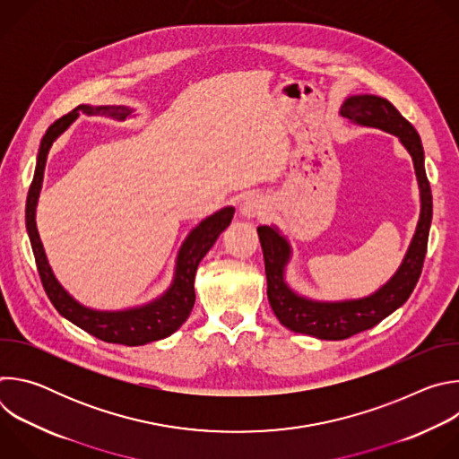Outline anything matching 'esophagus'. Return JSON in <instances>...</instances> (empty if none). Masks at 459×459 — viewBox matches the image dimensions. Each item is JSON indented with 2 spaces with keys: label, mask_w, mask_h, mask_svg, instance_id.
Masks as SVG:
<instances>
[{
  "label": "esophagus",
  "mask_w": 459,
  "mask_h": 459,
  "mask_svg": "<svg viewBox=\"0 0 459 459\" xmlns=\"http://www.w3.org/2000/svg\"><path fill=\"white\" fill-rule=\"evenodd\" d=\"M265 212H267V205L264 200L259 198V195H247V198L239 205V214L248 220L265 216Z\"/></svg>",
  "instance_id": "34e87169"
}]
</instances>
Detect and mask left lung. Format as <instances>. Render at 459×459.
Returning a JSON list of instances; mask_svg holds the SVG:
<instances>
[{
    "label": "left lung",
    "mask_w": 459,
    "mask_h": 459,
    "mask_svg": "<svg viewBox=\"0 0 459 459\" xmlns=\"http://www.w3.org/2000/svg\"><path fill=\"white\" fill-rule=\"evenodd\" d=\"M340 112L354 123L383 128L402 140L414 161L421 192V214L409 252L394 278L368 298L342 303H317L296 296L283 281L285 265L290 257L287 239L273 227H257L265 259L267 296L276 317L287 329L319 340H347L358 333L368 331L409 299L421 276L432 221V192L423 163V145L416 128L394 105L379 96H351L342 105Z\"/></svg>",
    "instance_id": "1"
}]
</instances>
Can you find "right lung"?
Listing matches in <instances>:
<instances>
[{
  "instance_id": "1",
  "label": "right lung",
  "mask_w": 459,
  "mask_h": 459,
  "mask_svg": "<svg viewBox=\"0 0 459 459\" xmlns=\"http://www.w3.org/2000/svg\"><path fill=\"white\" fill-rule=\"evenodd\" d=\"M78 112H103L108 116H114L117 119H125L130 112L125 107H98L92 108L89 105H80L73 112L61 116L56 119L48 128L41 140L39 152H38V163L34 170V178L29 188L27 195V209H25V220H27V230L30 238V245L36 257V267L41 280V285L56 307V310L78 325L85 333L96 336L98 340H103L107 343H119L126 347H138L145 345L156 340H163L176 333L183 321L188 317L195 292H194V276L198 271L200 261L205 257V254L211 250V247L216 243L218 236L230 225L234 209L227 207L214 216L207 218L195 227L188 238L185 239L179 255H178V267H176V278L172 287L167 290L165 296L156 299L154 303H149L140 308H130L123 312H98L82 307L76 303L67 292H65L59 283L56 281L47 257L43 252V245L39 241V234L36 229V204L38 195L41 190L43 181V170L47 163V154L54 143V140L67 130V126L78 117Z\"/></svg>"
}]
</instances>
